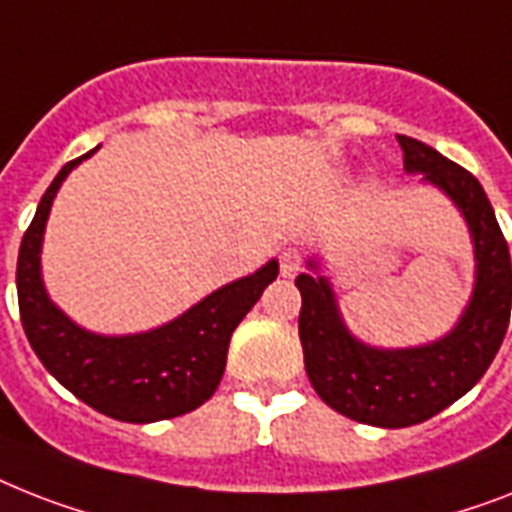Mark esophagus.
<instances>
[{"mask_svg": "<svg viewBox=\"0 0 512 512\" xmlns=\"http://www.w3.org/2000/svg\"><path fill=\"white\" fill-rule=\"evenodd\" d=\"M299 270H302V255H299L297 249H286L284 255H281V276L292 278L297 276Z\"/></svg>", "mask_w": 512, "mask_h": 512, "instance_id": "1", "label": "esophagus"}]
</instances>
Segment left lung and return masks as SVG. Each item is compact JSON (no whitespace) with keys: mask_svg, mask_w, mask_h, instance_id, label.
<instances>
[{"mask_svg":"<svg viewBox=\"0 0 512 512\" xmlns=\"http://www.w3.org/2000/svg\"><path fill=\"white\" fill-rule=\"evenodd\" d=\"M397 141L407 173H423V181L447 191L473 234L476 289L455 331L415 350L365 347L344 328L326 278L297 276L299 342L310 384L336 413L381 429L429 421L471 392L500 350L512 305L510 249L476 176L423 141Z\"/></svg>","mask_w":512,"mask_h":512,"instance_id":"8db88e82","label":"left lung"}]
</instances>
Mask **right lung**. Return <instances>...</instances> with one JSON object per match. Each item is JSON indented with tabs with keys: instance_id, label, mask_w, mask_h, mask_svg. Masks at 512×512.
I'll use <instances>...</instances> for the list:
<instances>
[{
	"instance_id": "1",
	"label": "right lung",
	"mask_w": 512,
	"mask_h": 512,
	"mask_svg": "<svg viewBox=\"0 0 512 512\" xmlns=\"http://www.w3.org/2000/svg\"><path fill=\"white\" fill-rule=\"evenodd\" d=\"M54 176L39 202L18 252L20 323L44 368L81 402L115 421L152 423L197 410L215 394L226 371L228 342L278 263L223 286L168 326L136 336H97L68 321L49 302L39 273L41 236L52 199L78 162Z\"/></svg>"
}]
</instances>
